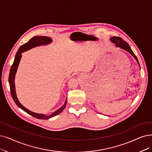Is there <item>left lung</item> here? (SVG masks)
<instances>
[{
    "mask_svg": "<svg viewBox=\"0 0 152 152\" xmlns=\"http://www.w3.org/2000/svg\"><path fill=\"white\" fill-rule=\"evenodd\" d=\"M111 41L113 42V43H114L117 47H119L121 48H123V49L126 50L127 52H129L131 54V55L135 58V60L138 63V60L137 59V57H136L134 53L133 52V51L131 49V48L130 47L129 44L127 43V42H125L122 38L118 37H113L112 38H111Z\"/></svg>",
    "mask_w": 152,
    "mask_h": 152,
    "instance_id": "obj_1",
    "label": "left lung"
}]
</instances>
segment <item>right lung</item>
<instances>
[{
	"label": "right lung",
	"instance_id": "1",
	"mask_svg": "<svg viewBox=\"0 0 152 152\" xmlns=\"http://www.w3.org/2000/svg\"><path fill=\"white\" fill-rule=\"evenodd\" d=\"M51 42H52L51 39L48 37H45V36H35V37H32L31 39H30L29 41L28 42H27V43L21 45L16 53L14 63H13L12 65L10 70L9 76V85H10V94H11L12 97V99H13L14 101L15 102L16 105L19 108L22 109L23 111L27 112L28 114L32 115V117H34L36 118H38V119L47 120V119L50 118L54 116H56V115L61 113L64 110V109L65 108V106L66 104V101H67V99H66V100L65 102V104L61 108H60L57 111L53 112L52 115H48H48H45L44 114H39V113H34L31 111L28 110V109H27L26 108L24 107L22 104H20V103L19 102V100H18V99L17 98V96H16L15 89V83H14L15 75L17 67H18V66H19V64L20 62V58L22 57L21 53L23 52L28 50L30 49V48H32V47H34L36 46L48 44L50 43Z\"/></svg>",
	"mask_w": 152,
	"mask_h": 152
}]
</instances>
